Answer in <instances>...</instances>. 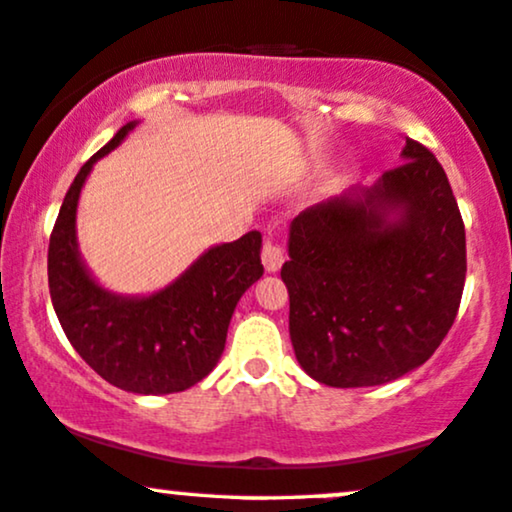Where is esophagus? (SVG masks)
Here are the masks:
<instances>
[{
	"instance_id": "esophagus-1",
	"label": "esophagus",
	"mask_w": 512,
	"mask_h": 512,
	"mask_svg": "<svg viewBox=\"0 0 512 512\" xmlns=\"http://www.w3.org/2000/svg\"><path fill=\"white\" fill-rule=\"evenodd\" d=\"M283 260H285V255H283L281 245H278L271 236L264 238V243H262V264H264V269H267V271H278V269H281Z\"/></svg>"
}]
</instances>
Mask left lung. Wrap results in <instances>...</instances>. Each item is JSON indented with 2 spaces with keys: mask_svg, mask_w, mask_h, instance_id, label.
<instances>
[{
  "mask_svg": "<svg viewBox=\"0 0 512 512\" xmlns=\"http://www.w3.org/2000/svg\"><path fill=\"white\" fill-rule=\"evenodd\" d=\"M377 185L306 208L281 278L304 372L335 388L379 386L433 356L466 281V229L433 152L407 138Z\"/></svg>",
  "mask_w": 512,
  "mask_h": 512,
  "instance_id": "8db88e82",
  "label": "left lung"
}]
</instances>
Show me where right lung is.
<instances>
[{"label": "right lung", "instance_id": "right-lung-1", "mask_svg": "<svg viewBox=\"0 0 512 512\" xmlns=\"http://www.w3.org/2000/svg\"><path fill=\"white\" fill-rule=\"evenodd\" d=\"M135 121L95 152L67 189L49 241V290L56 316L81 358L131 393H177L213 372L238 299L264 274L260 231L210 248L168 288L121 297L93 281L77 248V203L93 163L112 152Z\"/></svg>", "mask_w": 512, "mask_h": 512}]
</instances>
